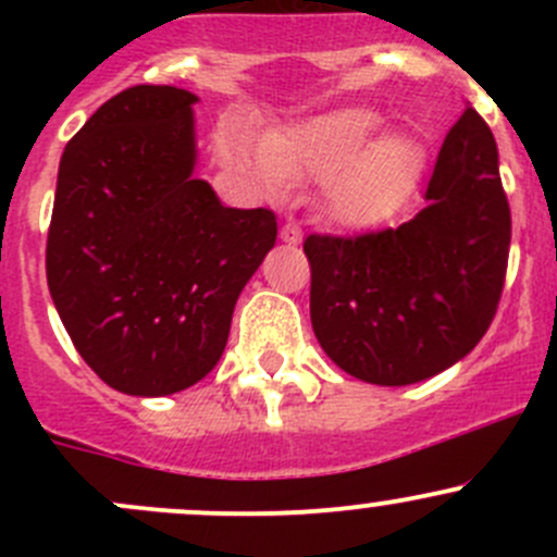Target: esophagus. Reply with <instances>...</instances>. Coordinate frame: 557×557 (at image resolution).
Instances as JSON below:
<instances>
[{
    "label": "esophagus",
    "mask_w": 557,
    "mask_h": 557,
    "mask_svg": "<svg viewBox=\"0 0 557 557\" xmlns=\"http://www.w3.org/2000/svg\"><path fill=\"white\" fill-rule=\"evenodd\" d=\"M280 239L288 245H299L301 243V228L296 221H285L283 226H280Z\"/></svg>",
    "instance_id": "34e87169"
}]
</instances>
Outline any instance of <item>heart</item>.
<instances>
[{
  "instance_id": "1",
  "label": "heart",
  "mask_w": 557,
  "mask_h": 557,
  "mask_svg": "<svg viewBox=\"0 0 557 557\" xmlns=\"http://www.w3.org/2000/svg\"><path fill=\"white\" fill-rule=\"evenodd\" d=\"M369 107H334L269 134L228 121L218 139L226 164L283 196L294 180H323V212L347 228L391 218L414 188L423 148L407 132H384Z\"/></svg>"
}]
</instances>
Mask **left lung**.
Returning a JSON list of instances; mask_svg holds the SVG:
<instances>
[{"instance_id": "left-lung-1", "label": "left lung", "mask_w": 557, "mask_h": 557, "mask_svg": "<svg viewBox=\"0 0 557 557\" xmlns=\"http://www.w3.org/2000/svg\"><path fill=\"white\" fill-rule=\"evenodd\" d=\"M509 239L496 139L466 107L412 221L350 239L307 237L320 347L342 372L372 385L445 372L474 350L496 314Z\"/></svg>"}]
</instances>
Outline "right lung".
<instances>
[{"label":"right lung","instance_id":"add662e5","mask_svg":"<svg viewBox=\"0 0 557 557\" xmlns=\"http://www.w3.org/2000/svg\"><path fill=\"white\" fill-rule=\"evenodd\" d=\"M196 102L185 88H126L59 164L50 296L83 361L128 396H170L215 369L277 239L274 212L226 207L194 177Z\"/></svg>","mask_w":557,"mask_h":557}]
</instances>
